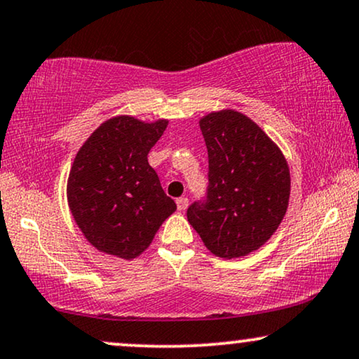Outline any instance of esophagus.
I'll return each instance as SVG.
<instances>
[{
  "label": "esophagus",
  "instance_id": "1",
  "mask_svg": "<svg viewBox=\"0 0 359 359\" xmlns=\"http://www.w3.org/2000/svg\"><path fill=\"white\" fill-rule=\"evenodd\" d=\"M188 198H180L176 199V206H178V211H186V208H188Z\"/></svg>",
  "mask_w": 359,
  "mask_h": 359
}]
</instances>
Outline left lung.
I'll use <instances>...</instances> for the list:
<instances>
[{
	"mask_svg": "<svg viewBox=\"0 0 359 359\" xmlns=\"http://www.w3.org/2000/svg\"><path fill=\"white\" fill-rule=\"evenodd\" d=\"M209 158L208 201L188 208L209 252L244 257L271 239L290 198V170L277 143L254 120L224 109L199 118Z\"/></svg>",
	"mask_w": 359,
	"mask_h": 359,
	"instance_id": "8db88e82",
	"label": "left lung"
}]
</instances>
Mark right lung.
I'll list each match as a JSON object with an SVG mask.
<instances>
[{
  "label": "right lung",
  "instance_id": "right-lung-1",
  "mask_svg": "<svg viewBox=\"0 0 359 359\" xmlns=\"http://www.w3.org/2000/svg\"><path fill=\"white\" fill-rule=\"evenodd\" d=\"M168 120L132 115L105 120L79 148L67 178V203L83 237L99 252L132 260L176 211L163 191L148 151Z\"/></svg>",
  "mask_w": 359,
  "mask_h": 359
}]
</instances>
